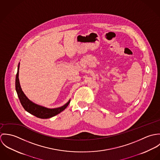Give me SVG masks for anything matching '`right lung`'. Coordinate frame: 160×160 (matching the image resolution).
Segmentation results:
<instances>
[{"label": "right lung", "instance_id": "obj_1", "mask_svg": "<svg viewBox=\"0 0 160 160\" xmlns=\"http://www.w3.org/2000/svg\"><path fill=\"white\" fill-rule=\"evenodd\" d=\"M19 68H20V63H18L17 73L16 75L15 79V89L18 94V97L20 99L21 104L22 105L24 109L29 113L41 119H47L55 116L57 114H59L63 112L68 107L70 102L69 100L68 102L65 103L64 105L55 108H48L45 107L38 105L32 101H31L24 94L21 88L20 81H19Z\"/></svg>", "mask_w": 160, "mask_h": 160}]
</instances>
